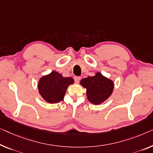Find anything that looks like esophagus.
<instances>
[{
    "label": "esophagus",
    "mask_w": 153,
    "mask_h": 153,
    "mask_svg": "<svg viewBox=\"0 0 153 153\" xmlns=\"http://www.w3.org/2000/svg\"><path fill=\"white\" fill-rule=\"evenodd\" d=\"M80 79H81V77L79 76H75L74 77V80H75V82H76V83H78Z\"/></svg>",
    "instance_id": "1"
}]
</instances>
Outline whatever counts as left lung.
Returning <instances> with one entry per match:
<instances>
[{
  "mask_svg": "<svg viewBox=\"0 0 153 153\" xmlns=\"http://www.w3.org/2000/svg\"><path fill=\"white\" fill-rule=\"evenodd\" d=\"M80 84L86 89V96L91 103L100 104L112 94L114 84L112 80L100 72L94 76L88 77L80 81Z\"/></svg>",
  "mask_w": 153,
  "mask_h": 153,
  "instance_id": "obj_1",
  "label": "left lung"
}]
</instances>
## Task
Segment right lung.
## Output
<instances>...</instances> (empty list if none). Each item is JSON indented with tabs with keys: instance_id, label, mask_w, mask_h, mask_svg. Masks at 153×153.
I'll return each mask as SVG.
<instances>
[{
	"instance_id": "right-lung-1",
	"label": "right lung",
	"mask_w": 153,
	"mask_h": 153,
	"mask_svg": "<svg viewBox=\"0 0 153 153\" xmlns=\"http://www.w3.org/2000/svg\"><path fill=\"white\" fill-rule=\"evenodd\" d=\"M74 82L72 77H63L62 74L53 71L41 77L38 88L41 96L48 103H58L63 100L68 86Z\"/></svg>"
}]
</instances>
